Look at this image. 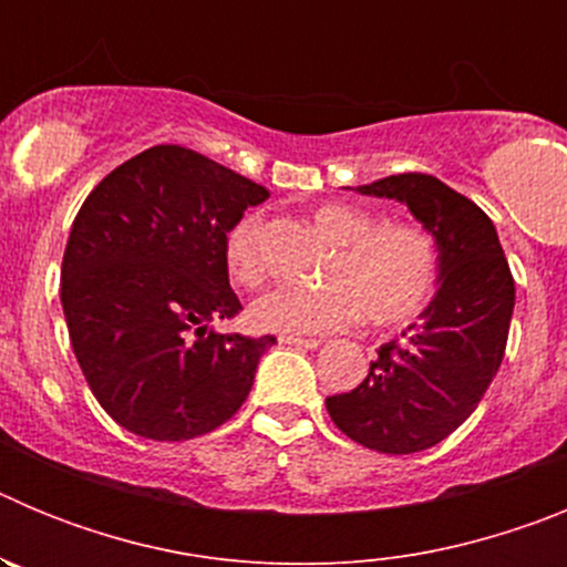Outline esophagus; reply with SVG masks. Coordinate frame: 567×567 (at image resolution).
I'll list each match as a JSON object with an SVG mask.
<instances>
[{"label":"esophagus","mask_w":567,"mask_h":567,"mask_svg":"<svg viewBox=\"0 0 567 567\" xmlns=\"http://www.w3.org/2000/svg\"><path fill=\"white\" fill-rule=\"evenodd\" d=\"M280 343L295 346V349H320V346H323V340H318V338H287V334H284V338H280Z\"/></svg>","instance_id":"34e87169"}]
</instances>
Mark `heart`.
I'll list each match as a JSON object with an SVG mask.
<instances>
[{
  "label": "heart",
  "mask_w": 567,
  "mask_h": 567,
  "mask_svg": "<svg viewBox=\"0 0 567 567\" xmlns=\"http://www.w3.org/2000/svg\"><path fill=\"white\" fill-rule=\"evenodd\" d=\"M315 224L334 244L312 292H280L260 298L249 309L258 332L327 334L363 320L369 329H400L429 307L440 278L437 240L414 221H378L369 209L329 202L315 207ZM264 221L244 215L224 235V264L238 287L260 289L267 284Z\"/></svg>",
  "instance_id": "1"
}]
</instances>
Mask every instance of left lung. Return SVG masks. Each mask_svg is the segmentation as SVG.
<instances>
[{
  "instance_id": "left-lung-1",
  "label": "left lung",
  "mask_w": 567,
  "mask_h": 567,
  "mask_svg": "<svg viewBox=\"0 0 567 567\" xmlns=\"http://www.w3.org/2000/svg\"><path fill=\"white\" fill-rule=\"evenodd\" d=\"M360 193L398 198L434 235L440 289L409 334L380 346L358 389L327 398V412L372 452H425L457 432L497 374L514 275L488 215L434 175H389Z\"/></svg>"
}]
</instances>
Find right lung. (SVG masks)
<instances>
[{
    "label": "right lung",
    "instance_id": "right-lung-1",
    "mask_svg": "<svg viewBox=\"0 0 567 567\" xmlns=\"http://www.w3.org/2000/svg\"><path fill=\"white\" fill-rule=\"evenodd\" d=\"M267 198L175 144L133 155L84 198L62 260L64 320L90 392L127 432L202 437L247 400L275 338L209 323L240 312L224 235Z\"/></svg>",
    "mask_w": 567,
    "mask_h": 567
}]
</instances>
